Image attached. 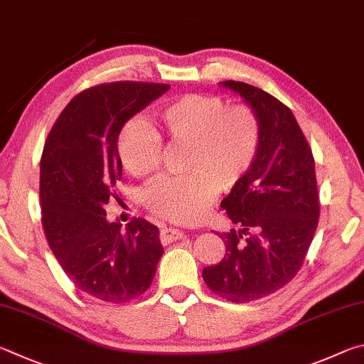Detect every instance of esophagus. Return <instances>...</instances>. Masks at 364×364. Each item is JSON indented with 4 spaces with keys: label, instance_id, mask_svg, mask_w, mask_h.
<instances>
[{
    "label": "esophagus",
    "instance_id": "obj_1",
    "mask_svg": "<svg viewBox=\"0 0 364 364\" xmlns=\"http://www.w3.org/2000/svg\"><path fill=\"white\" fill-rule=\"evenodd\" d=\"M183 238V232L178 230V228H174V227H166L161 230V241L163 243H172V241H177Z\"/></svg>",
    "mask_w": 364,
    "mask_h": 364
}]
</instances>
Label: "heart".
Listing matches in <instances>:
<instances>
[{"label": "heart", "instance_id": "b5f03b06", "mask_svg": "<svg viewBox=\"0 0 364 364\" xmlns=\"http://www.w3.org/2000/svg\"><path fill=\"white\" fill-rule=\"evenodd\" d=\"M140 119L121 126L117 149L124 169L146 177L161 163V139L186 144V176L161 177L144 188L142 203L159 218L190 224L205 215L220 190L243 181L256 159L260 124L250 107L225 105L218 95L183 94Z\"/></svg>", "mask_w": 364, "mask_h": 364}]
</instances>
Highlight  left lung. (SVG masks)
I'll return each mask as SVG.
<instances>
[{
	"label": "left lung",
	"mask_w": 364,
	"mask_h": 364,
	"mask_svg": "<svg viewBox=\"0 0 364 364\" xmlns=\"http://www.w3.org/2000/svg\"><path fill=\"white\" fill-rule=\"evenodd\" d=\"M241 95L260 124L256 159L222 200L237 232L222 233L225 256L203 269L208 288L227 301H257L288 284L315 237L318 201L315 159L294 114L278 99L241 81H222Z\"/></svg>",
	"instance_id": "left-lung-1"
}]
</instances>
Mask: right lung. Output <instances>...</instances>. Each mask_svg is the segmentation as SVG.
Masks as SVG:
<instances>
[{
  "mask_svg": "<svg viewBox=\"0 0 364 364\" xmlns=\"http://www.w3.org/2000/svg\"><path fill=\"white\" fill-rule=\"evenodd\" d=\"M169 85L119 81L70 100L50 129L40 164L41 220L50 251L76 288L121 304L150 288L163 256L159 230L145 219L124 228L105 205L123 174L118 132Z\"/></svg>",
  "mask_w": 364,
  "mask_h": 364,
  "instance_id": "right-lung-1",
  "label": "right lung"
}]
</instances>
